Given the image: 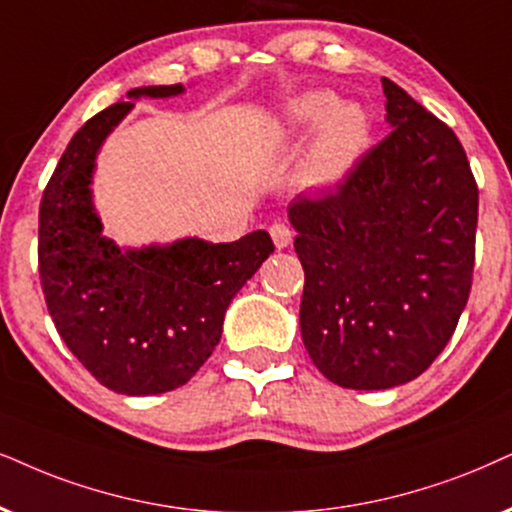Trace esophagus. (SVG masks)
I'll list each match as a JSON object with an SVG mask.
<instances>
[{
  "label": "esophagus",
  "mask_w": 512,
  "mask_h": 512,
  "mask_svg": "<svg viewBox=\"0 0 512 512\" xmlns=\"http://www.w3.org/2000/svg\"><path fill=\"white\" fill-rule=\"evenodd\" d=\"M269 234H271V241H274V245H276V248H278V250L288 248V245H290V243H293V231H290V226H286V224H281V222L271 224Z\"/></svg>",
  "instance_id": "1"
}]
</instances>
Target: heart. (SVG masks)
Masks as SVG:
<instances>
[{"label":"heart","instance_id":"heart-1","mask_svg":"<svg viewBox=\"0 0 512 512\" xmlns=\"http://www.w3.org/2000/svg\"><path fill=\"white\" fill-rule=\"evenodd\" d=\"M281 127L288 137L312 134L300 177L312 189H333L352 174L371 139V120L359 103L338 101L331 92H307L286 103Z\"/></svg>","mask_w":512,"mask_h":512}]
</instances>
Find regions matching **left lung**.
<instances>
[{"mask_svg": "<svg viewBox=\"0 0 512 512\" xmlns=\"http://www.w3.org/2000/svg\"><path fill=\"white\" fill-rule=\"evenodd\" d=\"M383 92L392 132L338 191L288 208L302 342L349 390L418 378L454 335L475 267L477 184L461 141L387 77Z\"/></svg>", "mask_w": 512, "mask_h": 512, "instance_id": "left-lung-1", "label": "left lung"}]
</instances>
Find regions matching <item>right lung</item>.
I'll list each match as a JSON object with an SVG mask.
<instances>
[{
	"label": "right lung",
	"mask_w": 512,
	"mask_h": 512,
	"mask_svg": "<svg viewBox=\"0 0 512 512\" xmlns=\"http://www.w3.org/2000/svg\"><path fill=\"white\" fill-rule=\"evenodd\" d=\"M181 84L129 89L70 139L40 203V278L70 352L108 390L146 397L181 387L222 338L224 314L274 252L267 231L234 243L179 238L120 248L103 236L92 181L103 141L134 99H170Z\"/></svg>",
	"instance_id": "right-lung-1"
}]
</instances>
